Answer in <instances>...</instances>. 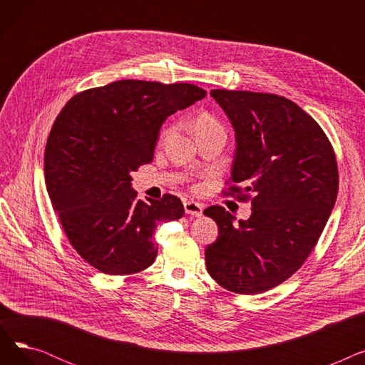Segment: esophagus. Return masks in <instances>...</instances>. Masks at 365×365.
<instances>
[{
	"label": "esophagus",
	"mask_w": 365,
	"mask_h": 365,
	"mask_svg": "<svg viewBox=\"0 0 365 365\" xmlns=\"http://www.w3.org/2000/svg\"><path fill=\"white\" fill-rule=\"evenodd\" d=\"M183 207H185V213H186V215L195 216V217L202 216L204 207H202L201 202H197V201H185V202H183Z\"/></svg>",
	"instance_id": "obj_1"
}]
</instances>
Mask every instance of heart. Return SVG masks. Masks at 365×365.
<instances>
[{
	"label": "heart",
	"mask_w": 365,
	"mask_h": 365,
	"mask_svg": "<svg viewBox=\"0 0 365 365\" xmlns=\"http://www.w3.org/2000/svg\"><path fill=\"white\" fill-rule=\"evenodd\" d=\"M212 128H220V125L210 113H201L200 117L195 120V123H194V130L195 131H198V130H212ZM173 130H175L173 127L165 128L163 131V134H161V139L168 138L170 134L173 133Z\"/></svg>",
	"instance_id": "b5f03b06"
}]
</instances>
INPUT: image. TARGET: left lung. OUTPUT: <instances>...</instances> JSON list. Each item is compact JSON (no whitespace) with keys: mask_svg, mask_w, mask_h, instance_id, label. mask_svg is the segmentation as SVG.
<instances>
[{"mask_svg":"<svg viewBox=\"0 0 365 365\" xmlns=\"http://www.w3.org/2000/svg\"><path fill=\"white\" fill-rule=\"evenodd\" d=\"M235 131L231 192L252 194L238 220L220 205L204 210L219 237L205 248L212 278L226 290L259 294L290 278L315 247L334 207V150L317 121L282 96L212 90ZM247 198V197H245Z\"/></svg>","mask_w":365,"mask_h":365,"instance_id":"left-lung-1","label":"left lung"}]
</instances>
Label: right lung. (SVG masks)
Returning <instances> with one entry per match:
<instances>
[{
  "label": "right lung",
  "mask_w": 365,
  "mask_h": 365,
  "mask_svg": "<svg viewBox=\"0 0 365 365\" xmlns=\"http://www.w3.org/2000/svg\"><path fill=\"white\" fill-rule=\"evenodd\" d=\"M205 94L194 84L120 80L73 96L56 118L44 155L47 190L72 247L96 269H146L158 253V223L183 216L175 195L136 200L131 173L152 161L170 115Z\"/></svg>",
  "instance_id": "right-lung-1"
}]
</instances>
